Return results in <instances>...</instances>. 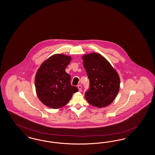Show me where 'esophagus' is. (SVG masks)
I'll return each mask as SVG.
<instances>
[{
  "instance_id": "obj_1",
  "label": "esophagus",
  "mask_w": 155,
  "mask_h": 155,
  "mask_svg": "<svg viewBox=\"0 0 155 155\" xmlns=\"http://www.w3.org/2000/svg\"><path fill=\"white\" fill-rule=\"evenodd\" d=\"M78 89H79V91H82V86H81V84L78 85Z\"/></svg>"
}]
</instances>
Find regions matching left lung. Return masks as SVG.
<instances>
[{
  "instance_id": "8db88e82",
  "label": "left lung",
  "mask_w": 155,
  "mask_h": 155,
  "mask_svg": "<svg viewBox=\"0 0 155 155\" xmlns=\"http://www.w3.org/2000/svg\"><path fill=\"white\" fill-rule=\"evenodd\" d=\"M82 60L90 82L85 98L95 107L107 106L113 102L119 90L120 78L117 71L104 57L97 53L86 54Z\"/></svg>"
}]
</instances>
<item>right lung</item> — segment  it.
Returning <instances> with one entry per match:
<instances>
[{
	"label": "right lung",
	"instance_id": "obj_1",
	"mask_svg": "<svg viewBox=\"0 0 155 155\" xmlns=\"http://www.w3.org/2000/svg\"><path fill=\"white\" fill-rule=\"evenodd\" d=\"M70 56L57 54L50 57L38 69L35 84L39 99L51 108H61L70 101L78 89L71 84V75L66 73Z\"/></svg>",
	"mask_w": 155,
	"mask_h": 155
}]
</instances>
